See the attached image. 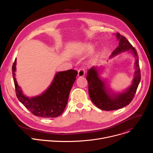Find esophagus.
I'll return each mask as SVG.
<instances>
[{
	"instance_id": "obj_1",
	"label": "esophagus",
	"mask_w": 153,
	"mask_h": 153,
	"mask_svg": "<svg viewBox=\"0 0 153 153\" xmlns=\"http://www.w3.org/2000/svg\"><path fill=\"white\" fill-rule=\"evenodd\" d=\"M85 70H83V69H82V68H80V69H79V70H78V74H77V76H78V77H83V76H84V75H85Z\"/></svg>"
}]
</instances>
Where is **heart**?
<instances>
[{
    "label": "heart",
    "mask_w": 153,
    "mask_h": 153,
    "mask_svg": "<svg viewBox=\"0 0 153 153\" xmlns=\"http://www.w3.org/2000/svg\"><path fill=\"white\" fill-rule=\"evenodd\" d=\"M94 48V47L91 43H85L82 45V47L81 48V53H91L93 51Z\"/></svg>",
    "instance_id": "heart-1"
}]
</instances>
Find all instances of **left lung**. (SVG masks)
Segmentation results:
<instances>
[{
    "label": "left lung",
    "instance_id": "1",
    "mask_svg": "<svg viewBox=\"0 0 153 153\" xmlns=\"http://www.w3.org/2000/svg\"><path fill=\"white\" fill-rule=\"evenodd\" d=\"M119 41V47L114 50L110 57L128 51L135 57L134 77L131 85L122 93H116L107 86L106 81L99 75L100 69L93 67L87 72L86 80L88 83V91L91 101L100 110L105 111L116 110L122 108L132 101L140 83L141 76L139 63V57L136 49L129 41L119 33H116Z\"/></svg>",
    "mask_w": 153,
    "mask_h": 153
}]
</instances>
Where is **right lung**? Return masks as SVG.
<instances>
[{"label":"right lung","mask_w":153,"mask_h":153,"mask_svg":"<svg viewBox=\"0 0 153 153\" xmlns=\"http://www.w3.org/2000/svg\"><path fill=\"white\" fill-rule=\"evenodd\" d=\"M16 58L12 67L16 96L34 115L51 118L59 116L63 112L68 102V97L77 71L74 70L60 71L56 74L48 88L41 94L28 97L23 94L15 77Z\"/></svg>","instance_id":"obj_1"}]
</instances>
